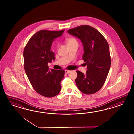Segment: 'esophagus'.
Masks as SVG:
<instances>
[{"label": "esophagus", "mask_w": 134, "mask_h": 134, "mask_svg": "<svg viewBox=\"0 0 134 134\" xmlns=\"http://www.w3.org/2000/svg\"><path fill=\"white\" fill-rule=\"evenodd\" d=\"M70 72H71V71H70V70H65V74H69Z\"/></svg>", "instance_id": "esophagus-1"}]
</instances>
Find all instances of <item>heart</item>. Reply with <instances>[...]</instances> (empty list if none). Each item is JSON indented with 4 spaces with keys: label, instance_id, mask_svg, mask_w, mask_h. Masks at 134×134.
Here are the masks:
<instances>
[{
    "label": "heart",
    "instance_id": "b5f03b06",
    "mask_svg": "<svg viewBox=\"0 0 134 134\" xmlns=\"http://www.w3.org/2000/svg\"><path fill=\"white\" fill-rule=\"evenodd\" d=\"M66 43L67 44V45H70V44H71L72 43H74L75 42H77V40L72 37H70V38H68L66 39Z\"/></svg>",
    "mask_w": 134,
    "mask_h": 134
}]
</instances>
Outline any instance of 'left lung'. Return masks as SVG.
I'll use <instances>...</instances> for the list:
<instances>
[{
  "label": "left lung",
  "mask_w": 134,
  "mask_h": 134,
  "mask_svg": "<svg viewBox=\"0 0 134 134\" xmlns=\"http://www.w3.org/2000/svg\"><path fill=\"white\" fill-rule=\"evenodd\" d=\"M67 32L81 41L85 52L82 59L87 65L85 74L77 71V86L83 93H95L104 85L110 70L109 44L101 33L88 25L70 29Z\"/></svg>",
  "instance_id": "8db88e82"
}]
</instances>
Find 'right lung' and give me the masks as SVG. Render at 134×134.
<instances>
[{"label":"right lung","instance_id":"add662e5","mask_svg":"<svg viewBox=\"0 0 134 134\" xmlns=\"http://www.w3.org/2000/svg\"><path fill=\"white\" fill-rule=\"evenodd\" d=\"M64 30H42L31 37L24 51V68L33 88L46 97H53L60 91L64 70H49L48 63L55 60L51 51L54 39L61 36Z\"/></svg>","mask_w":134,"mask_h":134}]
</instances>
